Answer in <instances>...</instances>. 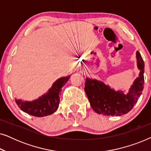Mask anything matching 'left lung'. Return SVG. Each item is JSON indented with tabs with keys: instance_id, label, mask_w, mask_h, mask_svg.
I'll list each match as a JSON object with an SVG mask.
<instances>
[{
	"instance_id": "1",
	"label": "left lung",
	"mask_w": 151,
	"mask_h": 151,
	"mask_svg": "<svg viewBox=\"0 0 151 151\" xmlns=\"http://www.w3.org/2000/svg\"><path fill=\"white\" fill-rule=\"evenodd\" d=\"M136 56L140 72L127 94L121 91H115L97 80L86 78L84 91L95 112L104 115L120 116L133 109L141 96L144 83V60L139 51H137Z\"/></svg>"
}]
</instances>
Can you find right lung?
<instances>
[{"instance_id":"obj_1","label":"right lung","mask_w":151,"mask_h":151,"mask_svg":"<svg viewBox=\"0 0 151 151\" xmlns=\"http://www.w3.org/2000/svg\"><path fill=\"white\" fill-rule=\"evenodd\" d=\"M68 77L61 78L53 83L47 93L33 102H22L16 100V104L22 111L36 117H44L56 111L60 103L61 88L69 80Z\"/></svg>"}]
</instances>
